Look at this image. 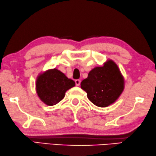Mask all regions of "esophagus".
<instances>
[{
    "mask_svg": "<svg viewBox=\"0 0 156 156\" xmlns=\"http://www.w3.org/2000/svg\"><path fill=\"white\" fill-rule=\"evenodd\" d=\"M80 83H81V81L79 80V79H76L75 80V84L77 86H79V85H80Z\"/></svg>",
    "mask_w": 156,
    "mask_h": 156,
    "instance_id": "1",
    "label": "esophagus"
}]
</instances>
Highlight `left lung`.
<instances>
[{
  "mask_svg": "<svg viewBox=\"0 0 156 156\" xmlns=\"http://www.w3.org/2000/svg\"><path fill=\"white\" fill-rule=\"evenodd\" d=\"M92 103L99 107H107L115 101L125 87V81L118 66L109 60L102 66H97L89 73L81 83Z\"/></svg>",
  "mask_w": 156,
  "mask_h": 156,
  "instance_id": "1",
  "label": "left lung"
}]
</instances>
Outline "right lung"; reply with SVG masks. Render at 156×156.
I'll use <instances>...</instances> for the list:
<instances>
[{
    "label": "right lung",
    "instance_id": "add662e5",
    "mask_svg": "<svg viewBox=\"0 0 156 156\" xmlns=\"http://www.w3.org/2000/svg\"><path fill=\"white\" fill-rule=\"evenodd\" d=\"M75 83L61 71L52 69L40 73L36 79V92L38 97L48 106H54L61 101L65 92L74 87Z\"/></svg>",
    "mask_w": 156,
    "mask_h": 156
}]
</instances>
